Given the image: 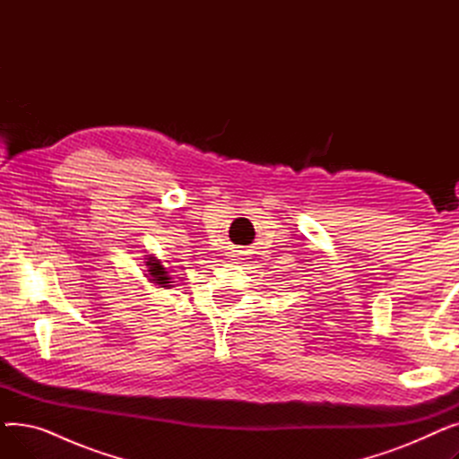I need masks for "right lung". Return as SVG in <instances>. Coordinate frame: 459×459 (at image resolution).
<instances>
[{"mask_svg": "<svg viewBox=\"0 0 459 459\" xmlns=\"http://www.w3.org/2000/svg\"><path fill=\"white\" fill-rule=\"evenodd\" d=\"M144 266H147V275L151 279V282L161 286V288H171V275L169 272L161 266V262L156 256H149L147 262H144Z\"/></svg>", "mask_w": 459, "mask_h": 459, "instance_id": "obj_1", "label": "right lung"}]
</instances>
